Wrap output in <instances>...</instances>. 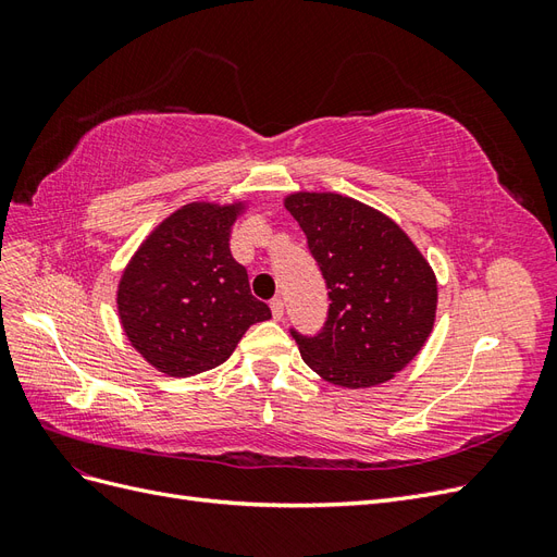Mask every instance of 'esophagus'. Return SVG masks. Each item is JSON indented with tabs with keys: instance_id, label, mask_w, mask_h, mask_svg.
<instances>
[{
	"instance_id": "esophagus-1",
	"label": "esophagus",
	"mask_w": 557,
	"mask_h": 557,
	"mask_svg": "<svg viewBox=\"0 0 557 557\" xmlns=\"http://www.w3.org/2000/svg\"><path fill=\"white\" fill-rule=\"evenodd\" d=\"M269 309H272V315H274V320H281L283 318V299H272L269 301Z\"/></svg>"
}]
</instances>
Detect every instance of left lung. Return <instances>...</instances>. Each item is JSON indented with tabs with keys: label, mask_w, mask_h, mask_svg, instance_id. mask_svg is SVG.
Returning <instances> with one entry per match:
<instances>
[{
	"label": "left lung",
	"mask_w": 557,
	"mask_h": 557,
	"mask_svg": "<svg viewBox=\"0 0 557 557\" xmlns=\"http://www.w3.org/2000/svg\"><path fill=\"white\" fill-rule=\"evenodd\" d=\"M327 285L323 330L290 334L318 376L342 387L391 381L434 327L432 267L395 221L334 193L285 197Z\"/></svg>",
	"instance_id": "1"
}]
</instances>
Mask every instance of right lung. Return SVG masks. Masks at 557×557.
Returning a JSON list of instances; mask_svg holds the SVG:
<instances>
[{
    "label": "right lung",
    "mask_w": 557,
    "mask_h": 557,
    "mask_svg": "<svg viewBox=\"0 0 557 557\" xmlns=\"http://www.w3.org/2000/svg\"><path fill=\"white\" fill-rule=\"evenodd\" d=\"M244 201H193L148 234L117 283V315L129 344L166 376L223 364L252 323L272 318L250 295L230 232Z\"/></svg>",
    "instance_id": "right-lung-1"
}]
</instances>
